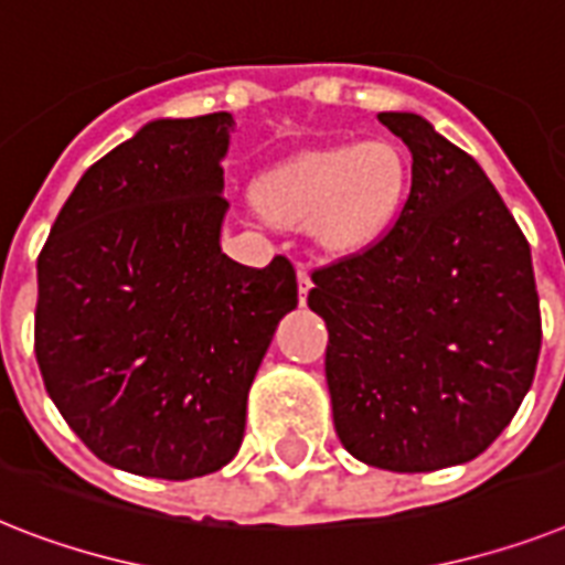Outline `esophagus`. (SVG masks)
Returning a JSON list of instances; mask_svg holds the SVG:
<instances>
[{
	"instance_id": "obj_1",
	"label": "esophagus",
	"mask_w": 565,
	"mask_h": 565,
	"mask_svg": "<svg viewBox=\"0 0 565 565\" xmlns=\"http://www.w3.org/2000/svg\"><path fill=\"white\" fill-rule=\"evenodd\" d=\"M296 275H298V296H301V305H305L307 290H310V269H307L305 264H298Z\"/></svg>"
}]
</instances>
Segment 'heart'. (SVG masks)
Returning <instances> with one entry per match:
<instances>
[{
  "instance_id": "heart-1",
  "label": "heart",
  "mask_w": 565,
  "mask_h": 565,
  "mask_svg": "<svg viewBox=\"0 0 565 565\" xmlns=\"http://www.w3.org/2000/svg\"><path fill=\"white\" fill-rule=\"evenodd\" d=\"M409 156L392 141L310 150L273 168L258 182L269 217L305 223L319 214V235L333 249L377 241L409 194Z\"/></svg>"
}]
</instances>
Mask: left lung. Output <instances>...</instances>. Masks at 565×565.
<instances>
[{
  "label": "left lung",
  "instance_id": "left-lung-1",
  "mask_svg": "<svg viewBox=\"0 0 565 565\" xmlns=\"http://www.w3.org/2000/svg\"><path fill=\"white\" fill-rule=\"evenodd\" d=\"M412 150L392 226L313 269L333 426L394 473L465 465L531 388L543 342L529 241L473 156L415 113H380Z\"/></svg>",
  "mask_w": 565,
  "mask_h": 565
}]
</instances>
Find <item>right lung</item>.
<instances>
[{
  "instance_id": "obj_1",
  "label": "right lung",
  "mask_w": 565,
  "mask_h": 565,
  "mask_svg": "<svg viewBox=\"0 0 565 565\" xmlns=\"http://www.w3.org/2000/svg\"><path fill=\"white\" fill-rule=\"evenodd\" d=\"M235 118L141 127L81 177L36 260L34 354L45 392L107 465L194 479L235 458L246 394L296 269L220 252Z\"/></svg>"
}]
</instances>
